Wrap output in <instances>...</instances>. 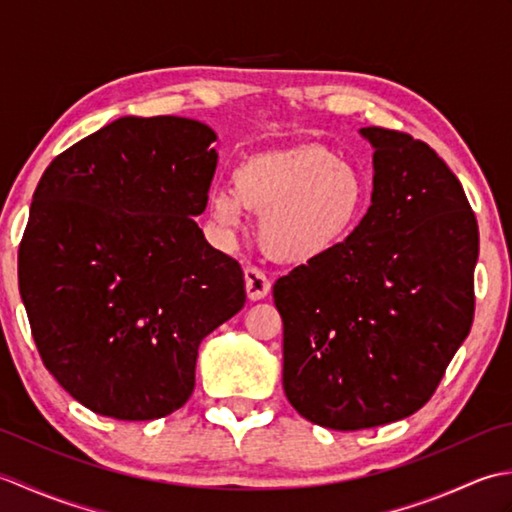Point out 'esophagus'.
Masks as SVG:
<instances>
[{
	"label": "esophagus",
	"instance_id": "esophagus-1",
	"mask_svg": "<svg viewBox=\"0 0 512 512\" xmlns=\"http://www.w3.org/2000/svg\"><path fill=\"white\" fill-rule=\"evenodd\" d=\"M244 281H246V295L250 301L264 299L270 292V279L259 268L248 266L244 270Z\"/></svg>",
	"mask_w": 512,
	"mask_h": 512
}]
</instances>
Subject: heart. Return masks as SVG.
Listing matches in <instances>:
<instances>
[{
	"instance_id": "1",
	"label": "heart",
	"mask_w": 512,
	"mask_h": 512,
	"mask_svg": "<svg viewBox=\"0 0 512 512\" xmlns=\"http://www.w3.org/2000/svg\"><path fill=\"white\" fill-rule=\"evenodd\" d=\"M365 204L361 171L317 145L250 156L239 162L233 184L213 187L206 198L217 233L235 237L246 231V213H259V242L279 262L297 266L334 253L361 222Z\"/></svg>"
}]
</instances>
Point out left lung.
<instances>
[{
  "label": "left lung",
  "mask_w": 512,
  "mask_h": 512,
  "mask_svg": "<svg viewBox=\"0 0 512 512\" xmlns=\"http://www.w3.org/2000/svg\"><path fill=\"white\" fill-rule=\"evenodd\" d=\"M372 206L345 242L277 279L284 391L303 418L358 431L416 413L471 332L477 220L429 145L383 127Z\"/></svg>",
  "instance_id": "left-lung-1"
}]
</instances>
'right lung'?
Instances as JSON below:
<instances>
[{
	"instance_id": "1",
	"label": "right lung",
	"mask_w": 512,
	"mask_h": 512,
	"mask_svg": "<svg viewBox=\"0 0 512 512\" xmlns=\"http://www.w3.org/2000/svg\"><path fill=\"white\" fill-rule=\"evenodd\" d=\"M215 132L123 116L43 171L19 246L41 361L81 405L156 420L189 400L204 336L244 308V273L195 224Z\"/></svg>"
}]
</instances>
